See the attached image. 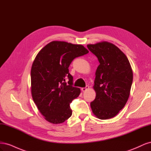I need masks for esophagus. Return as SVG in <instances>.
Segmentation results:
<instances>
[{
	"mask_svg": "<svg viewBox=\"0 0 151 151\" xmlns=\"http://www.w3.org/2000/svg\"><path fill=\"white\" fill-rule=\"evenodd\" d=\"M89 86H86L85 88H83L81 89V90H82V91H83V92H85V91H88V89H89Z\"/></svg>",
	"mask_w": 151,
	"mask_h": 151,
	"instance_id": "obj_1",
	"label": "esophagus"
}]
</instances>
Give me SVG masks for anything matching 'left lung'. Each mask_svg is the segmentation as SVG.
<instances>
[{
  "instance_id": "left-lung-1",
  "label": "left lung",
  "mask_w": 151,
  "mask_h": 151,
  "mask_svg": "<svg viewBox=\"0 0 151 151\" xmlns=\"http://www.w3.org/2000/svg\"><path fill=\"white\" fill-rule=\"evenodd\" d=\"M87 47L99 62L93 86L96 98L91 107L99 119H109L119 113L129 99L133 81L131 65L125 55L111 43Z\"/></svg>"
}]
</instances>
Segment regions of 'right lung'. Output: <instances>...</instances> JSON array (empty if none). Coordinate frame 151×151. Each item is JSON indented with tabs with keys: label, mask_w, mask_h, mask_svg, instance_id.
<instances>
[{
	"label": "right lung",
	"mask_w": 151,
	"mask_h": 151,
	"mask_svg": "<svg viewBox=\"0 0 151 151\" xmlns=\"http://www.w3.org/2000/svg\"><path fill=\"white\" fill-rule=\"evenodd\" d=\"M88 52L81 45L53 41L36 55L31 70V94L48 122L59 124L71 116L70 104L81 90L73 86L68 67L74 58Z\"/></svg>",
	"instance_id": "1"
}]
</instances>
